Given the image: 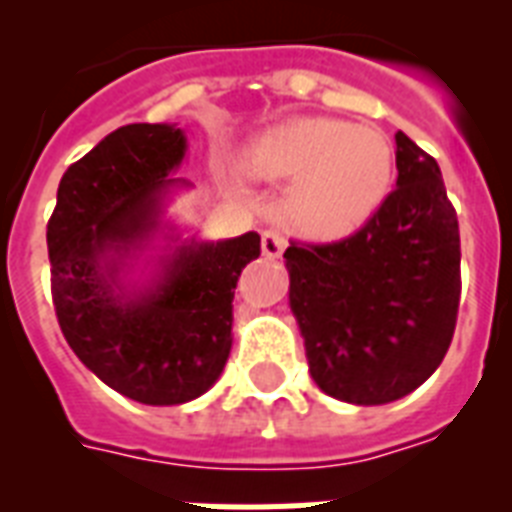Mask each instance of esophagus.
Wrapping results in <instances>:
<instances>
[{
    "mask_svg": "<svg viewBox=\"0 0 512 512\" xmlns=\"http://www.w3.org/2000/svg\"><path fill=\"white\" fill-rule=\"evenodd\" d=\"M287 249V236L281 231H263V255L265 257H281V252Z\"/></svg>",
    "mask_w": 512,
    "mask_h": 512,
    "instance_id": "1",
    "label": "esophagus"
}]
</instances>
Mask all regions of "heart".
Instances as JSON below:
<instances>
[{"instance_id":"1","label":"heart","mask_w":512,"mask_h":512,"mask_svg":"<svg viewBox=\"0 0 512 512\" xmlns=\"http://www.w3.org/2000/svg\"><path fill=\"white\" fill-rule=\"evenodd\" d=\"M260 180H292L287 215L313 241L361 231L388 199L396 151L380 130L327 116H297L263 130L241 154Z\"/></svg>"}]
</instances>
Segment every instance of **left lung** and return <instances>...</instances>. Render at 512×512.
I'll list each match as a JSON object with an SVG mask.
<instances>
[{
	"label": "left lung",
	"mask_w": 512,
	"mask_h": 512,
	"mask_svg": "<svg viewBox=\"0 0 512 512\" xmlns=\"http://www.w3.org/2000/svg\"><path fill=\"white\" fill-rule=\"evenodd\" d=\"M396 170V191L361 231L284 252L313 382L345 404L409 396L444 361L457 324L460 225L438 162L396 132Z\"/></svg>",
	"instance_id": "obj_1"
}]
</instances>
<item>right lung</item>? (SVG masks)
Masks as SVG:
<instances>
[{
    "mask_svg": "<svg viewBox=\"0 0 512 512\" xmlns=\"http://www.w3.org/2000/svg\"><path fill=\"white\" fill-rule=\"evenodd\" d=\"M177 124H127L60 177L47 223L52 303L79 361L148 406L185 404L223 374L233 345V289L260 257L255 231L183 236L167 217L193 188L175 172Z\"/></svg>",
    "mask_w": 512,
    "mask_h": 512,
    "instance_id": "right-lung-1",
    "label": "right lung"
}]
</instances>
